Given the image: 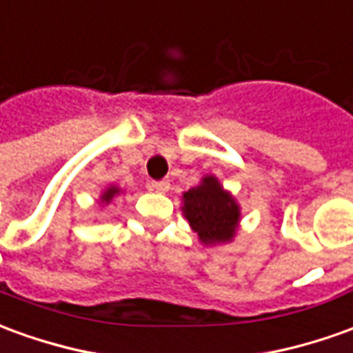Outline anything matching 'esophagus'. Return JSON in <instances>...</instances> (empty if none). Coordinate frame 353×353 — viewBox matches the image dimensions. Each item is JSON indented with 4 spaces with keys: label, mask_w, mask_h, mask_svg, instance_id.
<instances>
[{
    "label": "esophagus",
    "mask_w": 353,
    "mask_h": 353,
    "mask_svg": "<svg viewBox=\"0 0 353 353\" xmlns=\"http://www.w3.org/2000/svg\"><path fill=\"white\" fill-rule=\"evenodd\" d=\"M151 189L157 191V193H166L170 189V181L168 179H160V181H151Z\"/></svg>",
    "instance_id": "1"
}]
</instances>
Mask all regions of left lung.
Segmentation results:
<instances>
[{
  "instance_id": "left-lung-1",
  "label": "left lung",
  "mask_w": 353,
  "mask_h": 353,
  "mask_svg": "<svg viewBox=\"0 0 353 353\" xmlns=\"http://www.w3.org/2000/svg\"><path fill=\"white\" fill-rule=\"evenodd\" d=\"M181 210L202 245L233 241L241 219L239 204L214 176L202 177L201 185L183 193Z\"/></svg>"
}]
</instances>
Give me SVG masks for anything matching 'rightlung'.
Returning <instances> with one entry per match:
<instances>
[{"mask_svg": "<svg viewBox=\"0 0 353 353\" xmlns=\"http://www.w3.org/2000/svg\"><path fill=\"white\" fill-rule=\"evenodd\" d=\"M118 193H120V189H118L117 185H110L107 191L101 194V202H105V204H108V202L112 201V199H114V196H117Z\"/></svg>", "mask_w": 353, "mask_h": 353, "instance_id": "add662e5", "label": "right lung"}]
</instances>
